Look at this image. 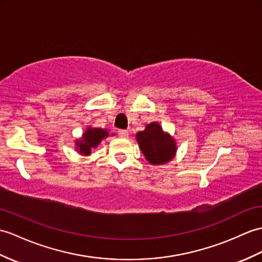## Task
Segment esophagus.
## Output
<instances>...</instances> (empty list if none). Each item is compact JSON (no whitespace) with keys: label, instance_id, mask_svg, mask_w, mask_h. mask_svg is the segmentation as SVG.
Segmentation results:
<instances>
[{"label":"esophagus","instance_id":"esophagus-1","mask_svg":"<svg viewBox=\"0 0 262 262\" xmlns=\"http://www.w3.org/2000/svg\"><path fill=\"white\" fill-rule=\"evenodd\" d=\"M118 135L121 138H127V137H128V132H127V130H118Z\"/></svg>","mask_w":262,"mask_h":262}]
</instances>
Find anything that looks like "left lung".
Returning <instances> with one entry per match:
<instances>
[{"label":"left lung","instance_id":"left-lung-1","mask_svg":"<svg viewBox=\"0 0 262 262\" xmlns=\"http://www.w3.org/2000/svg\"><path fill=\"white\" fill-rule=\"evenodd\" d=\"M136 141L145 159L151 165H163L172 161L178 150L176 141L162 126L153 121L136 134Z\"/></svg>","mask_w":262,"mask_h":262}]
</instances>
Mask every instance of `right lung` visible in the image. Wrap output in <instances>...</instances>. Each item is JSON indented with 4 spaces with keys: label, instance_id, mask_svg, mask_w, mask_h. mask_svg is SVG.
I'll use <instances>...</instances> for the list:
<instances>
[{
    "label": "right lung",
    "instance_id": "1",
    "mask_svg": "<svg viewBox=\"0 0 262 262\" xmlns=\"http://www.w3.org/2000/svg\"><path fill=\"white\" fill-rule=\"evenodd\" d=\"M115 134H112L114 136ZM109 136V130L103 128H96V127H87L86 130L82 133V136L75 141V149L82 156H89L91 150L98 146L102 139Z\"/></svg>",
    "mask_w": 262,
    "mask_h": 262
}]
</instances>
